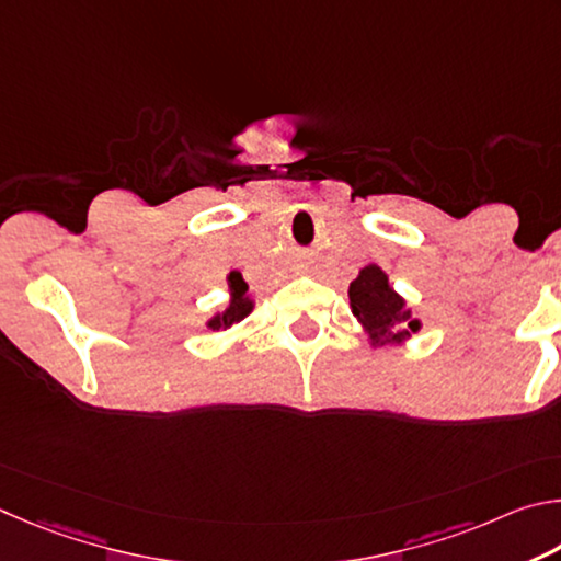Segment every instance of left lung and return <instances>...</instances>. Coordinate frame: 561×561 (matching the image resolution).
Masks as SVG:
<instances>
[{
    "mask_svg": "<svg viewBox=\"0 0 561 561\" xmlns=\"http://www.w3.org/2000/svg\"><path fill=\"white\" fill-rule=\"evenodd\" d=\"M350 306L377 342H401L419 330V320L409 318L404 300L389 288L387 275L377 265H367L359 278L352 280Z\"/></svg>",
    "mask_w": 561,
    "mask_h": 561,
    "instance_id": "left-lung-1",
    "label": "left lung"
}]
</instances>
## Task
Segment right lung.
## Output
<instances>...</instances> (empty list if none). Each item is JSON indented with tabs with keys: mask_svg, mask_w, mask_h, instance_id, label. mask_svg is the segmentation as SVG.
Segmentation results:
<instances>
[{
	"mask_svg": "<svg viewBox=\"0 0 561 561\" xmlns=\"http://www.w3.org/2000/svg\"><path fill=\"white\" fill-rule=\"evenodd\" d=\"M229 286H231V293H233L231 306L226 308V312H221V316H216V318L209 322L211 330H219V328L226 330V328H231L233 322L243 320V318L251 312V300L245 298V290H249V286H245V283H243L241 278H236V275H231V278H229Z\"/></svg>",
	"mask_w": 561,
	"mask_h": 561,
	"instance_id": "right-lung-1",
	"label": "right lung"
}]
</instances>
